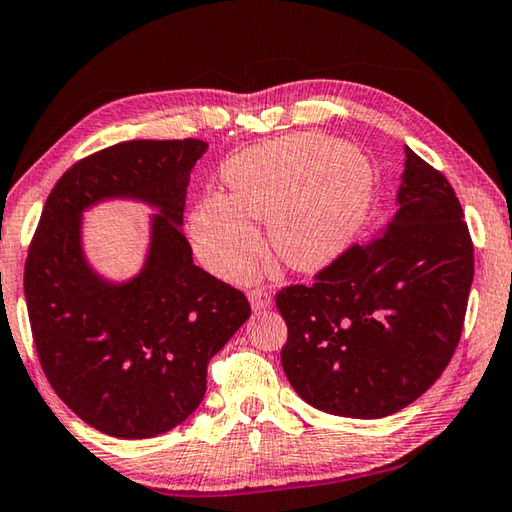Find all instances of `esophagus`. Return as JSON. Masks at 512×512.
I'll return each instance as SVG.
<instances>
[{
  "instance_id": "esophagus-1",
  "label": "esophagus",
  "mask_w": 512,
  "mask_h": 512,
  "mask_svg": "<svg viewBox=\"0 0 512 512\" xmlns=\"http://www.w3.org/2000/svg\"><path fill=\"white\" fill-rule=\"evenodd\" d=\"M249 303H251V308H254L256 312L267 310V308L272 306V294L267 292L265 288H256V290L249 292Z\"/></svg>"
}]
</instances>
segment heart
Returning a JSON list of instances; mask_svg holds the SVG:
<instances>
[{
  "label": "heart",
  "instance_id": "heart-1",
  "mask_svg": "<svg viewBox=\"0 0 512 512\" xmlns=\"http://www.w3.org/2000/svg\"><path fill=\"white\" fill-rule=\"evenodd\" d=\"M224 195H206L191 220L195 251L227 279L251 274L267 222L272 251L292 270L312 272L342 254L362 229L373 200V166L364 152L321 132H297L229 157Z\"/></svg>",
  "mask_w": 512,
  "mask_h": 512
}]
</instances>
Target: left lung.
Returning <instances> with one entry per match:
<instances>
[{
	"label": "left lung",
	"instance_id": "left-lung-1",
	"mask_svg": "<svg viewBox=\"0 0 512 512\" xmlns=\"http://www.w3.org/2000/svg\"><path fill=\"white\" fill-rule=\"evenodd\" d=\"M474 249L454 188L405 146L396 213L317 283L276 294L292 389L315 409L384 418L441 378L459 346Z\"/></svg>",
	"mask_w": 512,
	"mask_h": 512
}]
</instances>
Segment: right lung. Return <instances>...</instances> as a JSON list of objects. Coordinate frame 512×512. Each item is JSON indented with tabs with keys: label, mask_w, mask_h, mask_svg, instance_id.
<instances>
[{
	"label": "right lung",
	"mask_w": 512,
	"mask_h": 512,
	"mask_svg": "<svg viewBox=\"0 0 512 512\" xmlns=\"http://www.w3.org/2000/svg\"><path fill=\"white\" fill-rule=\"evenodd\" d=\"M209 143L123 141L80 159L53 186L24 267L42 371L98 432L150 438L200 407L211 357L245 324L240 290L193 263L182 231L186 186ZM110 199L148 203L142 270L112 282L82 247V213Z\"/></svg>",
	"instance_id": "add662e5"
}]
</instances>
